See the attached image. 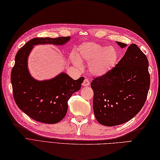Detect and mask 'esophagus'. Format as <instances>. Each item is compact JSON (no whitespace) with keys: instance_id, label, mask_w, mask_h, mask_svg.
<instances>
[{"instance_id":"34e87169","label":"esophagus","mask_w":160,"mask_h":160,"mask_svg":"<svg viewBox=\"0 0 160 160\" xmlns=\"http://www.w3.org/2000/svg\"><path fill=\"white\" fill-rule=\"evenodd\" d=\"M89 85H90V83H89V80L88 79H85L83 81V83H82V85L84 86V87H88V86H89Z\"/></svg>"}]
</instances>
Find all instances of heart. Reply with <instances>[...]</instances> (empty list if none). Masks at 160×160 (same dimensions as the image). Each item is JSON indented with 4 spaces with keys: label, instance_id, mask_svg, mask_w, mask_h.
<instances>
[{
    "label": "heart",
    "instance_id": "b5f03b06",
    "mask_svg": "<svg viewBox=\"0 0 160 160\" xmlns=\"http://www.w3.org/2000/svg\"><path fill=\"white\" fill-rule=\"evenodd\" d=\"M118 58V51L113 46H106L97 42H87L77 50V55L71 56V61L81 68V61L89 62L91 74L100 77L106 75L114 67Z\"/></svg>",
    "mask_w": 160,
    "mask_h": 160
}]
</instances>
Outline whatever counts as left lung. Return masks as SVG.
Returning <instances> with one entry per match:
<instances>
[{"label": "left lung", "instance_id": "obj_1", "mask_svg": "<svg viewBox=\"0 0 160 160\" xmlns=\"http://www.w3.org/2000/svg\"><path fill=\"white\" fill-rule=\"evenodd\" d=\"M122 48L126 44L116 42ZM149 62L136 44L128 47L124 57L106 75L94 78L93 108L99 123L108 127L128 122L139 113L150 86Z\"/></svg>", "mask_w": 160, "mask_h": 160}]
</instances>
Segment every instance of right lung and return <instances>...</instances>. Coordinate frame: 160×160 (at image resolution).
I'll return each mask as SVG.
<instances>
[{
	"instance_id": "right-lung-1",
	"label": "right lung",
	"mask_w": 160,
	"mask_h": 160,
	"mask_svg": "<svg viewBox=\"0 0 160 160\" xmlns=\"http://www.w3.org/2000/svg\"><path fill=\"white\" fill-rule=\"evenodd\" d=\"M70 38H33L21 48L15 56L11 74L14 100L20 110L36 121L55 124L62 120L68 110V100L81 89L84 77L74 80L62 72L50 80H36L28 70V56L34 45H63Z\"/></svg>"
}]
</instances>
